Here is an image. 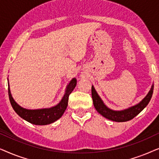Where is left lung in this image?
<instances>
[{"label":"left lung","mask_w":159,"mask_h":159,"mask_svg":"<svg viewBox=\"0 0 159 159\" xmlns=\"http://www.w3.org/2000/svg\"><path fill=\"white\" fill-rule=\"evenodd\" d=\"M91 91H92L93 105H94L95 109L97 110V111L100 114H101L102 116L109 119V120L117 121V122H124V121L131 120L146 107L150 101H151L152 95H153V84H152L151 90H150L146 96L140 103L132 106V107L128 108L127 109L121 111H114L108 108L104 104L103 101L100 98L93 86H92V90Z\"/></svg>","instance_id":"obj_1"}]
</instances>
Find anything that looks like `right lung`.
<instances>
[{"label":"right lung","instance_id":"add662e5","mask_svg":"<svg viewBox=\"0 0 159 159\" xmlns=\"http://www.w3.org/2000/svg\"><path fill=\"white\" fill-rule=\"evenodd\" d=\"M76 84H77V80L76 78H73L67 85L61 101L56 106L48 108L30 110L21 107L13 98L11 93L9 84H8V96H9V100L13 108L19 116L33 125H46L54 122L62 116L63 114L66 109L67 106H68L69 95L75 89Z\"/></svg>","mask_w":159,"mask_h":159}]
</instances>
